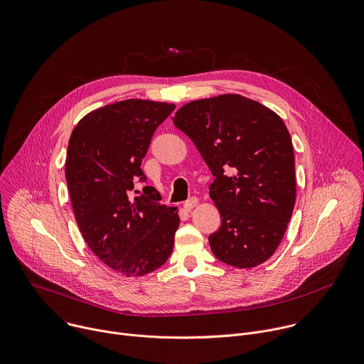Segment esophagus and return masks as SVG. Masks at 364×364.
Masks as SVG:
<instances>
[{"label": "esophagus", "instance_id": "esophagus-1", "mask_svg": "<svg viewBox=\"0 0 364 364\" xmlns=\"http://www.w3.org/2000/svg\"><path fill=\"white\" fill-rule=\"evenodd\" d=\"M196 203H198V198H189L188 200H185V203H183V208H185V210H191L192 208H195L196 206Z\"/></svg>", "mask_w": 364, "mask_h": 364}]
</instances>
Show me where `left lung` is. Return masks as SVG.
Masks as SVG:
<instances>
[{
    "instance_id": "8db88e82",
    "label": "left lung",
    "mask_w": 364,
    "mask_h": 364,
    "mask_svg": "<svg viewBox=\"0 0 364 364\" xmlns=\"http://www.w3.org/2000/svg\"><path fill=\"white\" fill-rule=\"evenodd\" d=\"M172 120L215 178L209 196L221 227L208 238L213 255L237 268L262 264L279 245L296 203L294 149L287 126L241 95L191 102Z\"/></svg>"
}]
</instances>
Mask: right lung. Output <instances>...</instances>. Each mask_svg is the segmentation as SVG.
Masks as SVG:
<instances>
[{
    "mask_svg": "<svg viewBox=\"0 0 364 364\" xmlns=\"http://www.w3.org/2000/svg\"><path fill=\"white\" fill-rule=\"evenodd\" d=\"M175 105L129 99L86 114L73 130L65 181L76 223L92 252L124 277L146 275L172 254L179 227L176 208L156 189L130 198L158 126Z\"/></svg>",
    "mask_w": 364,
    "mask_h": 364,
    "instance_id": "add662e5",
    "label": "right lung"
}]
</instances>
